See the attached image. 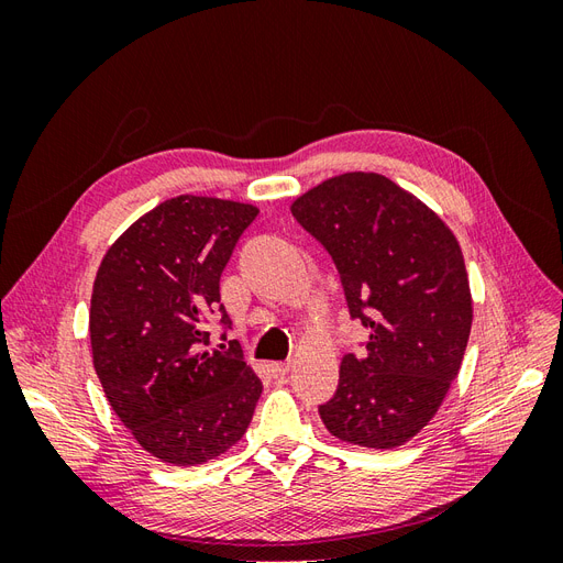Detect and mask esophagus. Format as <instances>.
<instances>
[{"mask_svg":"<svg viewBox=\"0 0 563 563\" xmlns=\"http://www.w3.org/2000/svg\"><path fill=\"white\" fill-rule=\"evenodd\" d=\"M288 371H291V364H288V362L272 364V373H275V378H279V380H284L288 376Z\"/></svg>","mask_w":563,"mask_h":563,"instance_id":"esophagus-1","label":"esophagus"}]
</instances>
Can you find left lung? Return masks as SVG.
<instances>
[{
	"mask_svg": "<svg viewBox=\"0 0 563 563\" xmlns=\"http://www.w3.org/2000/svg\"><path fill=\"white\" fill-rule=\"evenodd\" d=\"M291 213L340 272L352 319L371 329L345 354L327 430L354 446L397 449L444 404L472 329V294L455 234L428 203L380 174L319 183Z\"/></svg>",
	"mask_w": 563,
	"mask_h": 563,
	"instance_id": "1",
	"label": "left lung"
}]
</instances>
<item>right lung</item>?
<instances>
[{"instance_id":"1","label":"right lung","mask_w":563,"mask_h":563,"mask_svg":"<svg viewBox=\"0 0 563 563\" xmlns=\"http://www.w3.org/2000/svg\"><path fill=\"white\" fill-rule=\"evenodd\" d=\"M253 203L180 195L141 216L96 272L89 335L98 380L117 418L162 463L192 467L240 441L263 383L242 347L209 345L203 319L220 275L253 223Z\"/></svg>"}]
</instances>
